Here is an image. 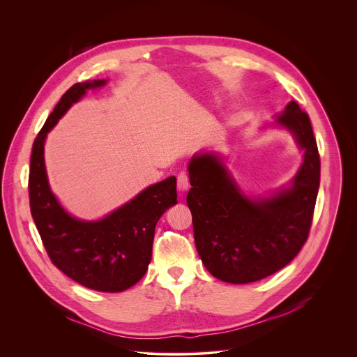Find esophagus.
<instances>
[{
    "instance_id": "34e87169",
    "label": "esophagus",
    "mask_w": 357,
    "mask_h": 357,
    "mask_svg": "<svg viewBox=\"0 0 357 357\" xmlns=\"http://www.w3.org/2000/svg\"><path fill=\"white\" fill-rule=\"evenodd\" d=\"M176 185H178V189L181 190V192H185V190H188L189 189V176H188V174L186 172H181L179 175H178V182H176Z\"/></svg>"
}]
</instances>
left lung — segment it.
Returning <instances> with one entry per match:
<instances>
[{
    "mask_svg": "<svg viewBox=\"0 0 357 357\" xmlns=\"http://www.w3.org/2000/svg\"><path fill=\"white\" fill-rule=\"evenodd\" d=\"M275 124L294 135L303 161L289 185L270 196H247L215 152L196 154L188 167L196 250L206 270L225 282L248 284L277 273L310 234L321 179L311 120L291 101Z\"/></svg>",
    "mask_w": 357,
    "mask_h": 357,
    "instance_id": "1",
    "label": "left lung"
}]
</instances>
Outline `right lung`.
<instances>
[{
  "mask_svg": "<svg viewBox=\"0 0 357 357\" xmlns=\"http://www.w3.org/2000/svg\"><path fill=\"white\" fill-rule=\"evenodd\" d=\"M106 83H76L62 96L33 141L28 189L31 213L50 261L86 288L121 292L148 270L157 222L178 202L176 178L151 185L106 218L87 222L62 208L50 190L43 158L47 132L89 89Z\"/></svg>",
  "mask_w": 357,
  "mask_h": 357,
  "instance_id": "right-lung-1",
  "label": "right lung"
}]
</instances>
